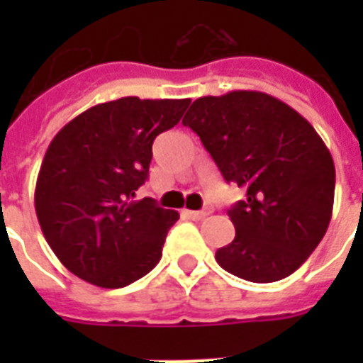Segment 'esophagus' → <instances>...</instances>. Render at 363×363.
<instances>
[{"label": "esophagus", "mask_w": 363, "mask_h": 363, "mask_svg": "<svg viewBox=\"0 0 363 363\" xmlns=\"http://www.w3.org/2000/svg\"><path fill=\"white\" fill-rule=\"evenodd\" d=\"M211 213H213L211 207H207V209L203 211H184V215H186L188 218H192V220H201V218H205V216L211 215Z\"/></svg>", "instance_id": "obj_1"}]
</instances>
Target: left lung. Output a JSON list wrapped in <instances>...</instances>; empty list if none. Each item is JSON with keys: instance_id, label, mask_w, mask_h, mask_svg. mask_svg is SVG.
<instances>
[{"instance_id": "8db88e82", "label": "left lung", "mask_w": 363, "mask_h": 363, "mask_svg": "<svg viewBox=\"0 0 363 363\" xmlns=\"http://www.w3.org/2000/svg\"><path fill=\"white\" fill-rule=\"evenodd\" d=\"M182 124L226 182L247 190L228 211L235 239L216 250L218 265L250 282L292 275L332 220L335 165L322 137L290 105L256 90L196 99Z\"/></svg>"}]
</instances>
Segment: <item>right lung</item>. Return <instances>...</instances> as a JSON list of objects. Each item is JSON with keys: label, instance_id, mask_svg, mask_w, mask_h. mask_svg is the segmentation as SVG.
Instances as JSON below:
<instances>
[{"label": "right lung", "instance_id": "add662e5", "mask_svg": "<svg viewBox=\"0 0 363 363\" xmlns=\"http://www.w3.org/2000/svg\"><path fill=\"white\" fill-rule=\"evenodd\" d=\"M188 105L128 96L94 105L54 135L37 175L35 213L73 275L122 288L156 267L179 213L135 192L147 181L156 135L179 124Z\"/></svg>", "mask_w": 363, "mask_h": 363}]
</instances>
